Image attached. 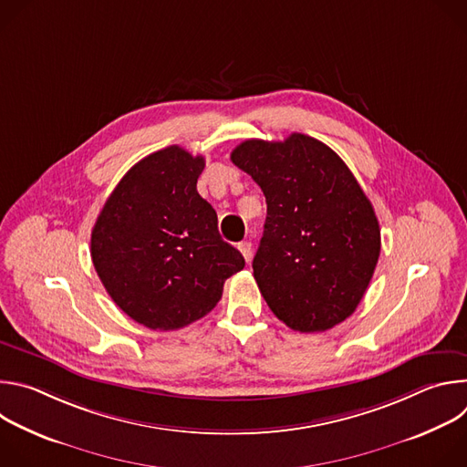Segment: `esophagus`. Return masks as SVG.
Here are the masks:
<instances>
[{
	"mask_svg": "<svg viewBox=\"0 0 467 467\" xmlns=\"http://www.w3.org/2000/svg\"><path fill=\"white\" fill-rule=\"evenodd\" d=\"M238 249H240V253H242V256L249 262V258H251V253H253V245H251V242H242V244H238Z\"/></svg>",
	"mask_w": 467,
	"mask_h": 467,
	"instance_id": "1",
	"label": "esophagus"
}]
</instances>
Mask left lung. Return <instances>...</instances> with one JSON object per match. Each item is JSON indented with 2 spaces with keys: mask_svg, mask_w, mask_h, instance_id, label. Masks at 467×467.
<instances>
[{
  "mask_svg": "<svg viewBox=\"0 0 467 467\" xmlns=\"http://www.w3.org/2000/svg\"><path fill=\"white\" fill-rule=\"evenodd\" d=\"M231 161L268 205L253 275L272 312L299 332H323L362 301L380 254L371 202L323 142L292 132L285 142L245 140Z\"/></svg>",
  "mask_w": 467,
  "mask_h": 467,
  "instance_id": "1",
  "label": "left lung"
}]
</instances>
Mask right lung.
Instances as JSON below:
<instances>
[{"mask_svg": "<svg viewBox=\"0 0 467 467\" xmlns=\"http://www.w3.org/2000/svg\"><path fill=\"white\" fill-rule=\"evenodd\" d=\"M202 155L179 146L132 166L103 205L90 238L98 277L112 301L153 330L209 314L245 260L218 233L216 211L197 193Z\"/></svg>", "mask_w": 467, "mask_h": 467, "instance_id": "1", "label": "right lung"}]
</instances>
